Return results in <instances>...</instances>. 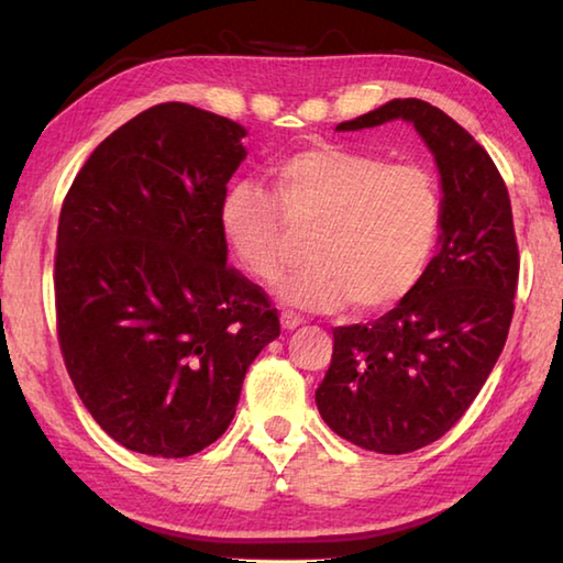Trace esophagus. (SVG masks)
I'll list each match as a JSON object with an SVG mask.
<instances>
[{
	"instance_id": "esophagus-1",
	"label": "esophagus",
	"mask_w": 563,
	"mask_h": 563,
	"mask_svg": "<svg viewBox=\"0 0 563 563\" xmlns=\"http://www.w3.org/2000/svg\"><path fill=\"white\" fill-rule=\"evenodd\" d=\"M280 325L285 330H295V328L302 325V318L298 316V312H292V310H283L280 312Z\"/></svg>"
}]
</instances>
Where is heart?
I'll return each instance as SVG.
<instances>
[{
    "label": "heart",
    "instance_id": "heart-1",
    "mask_svg": "<svg viewBox=\"0 0 563 563\" xmlns=\"http://www.w3.org/2000/svg\"><path fill=\"white\" fill-rule=\"evenodd\" d=\"M442 221V186L430 168L332 144L275 164L268 190L231 186L218 206L223 241L261 283H275L290 263V228L312 231V263L280 285V298L305 310L350 300L362 312L393 308L424 275Z\"/></svg>",
    "mask_w": 563,
    "mask_h": 563
}]
</instances>
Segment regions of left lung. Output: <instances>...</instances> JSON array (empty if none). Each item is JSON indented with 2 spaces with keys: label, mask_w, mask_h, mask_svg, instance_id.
I'll return each mask as SVG.
<instances>
[{
  "label": "left lung",
  "mask_w": 563,
  "mask_h": 563,
  "mask_svg": "<svg viewBox=\"0 0 563 563\" xmlns=\"http://www.w3.org/2000/svg\"><path fill=\"white\" fill-rule=\"evenodd\" d=\"M393 119L415 123L440 166L442 245L397 308L367 325L332 330L335 345L316 402L342 440L407 454L450 432L497 365L514 316L519 245L494 161L432 103L387 101L338 131Z\"/></svg>",
  "instance_id": "8db88e82"
}]
</instances>
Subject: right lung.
Returning a JSON list of instances; mask_svg holds the SVG:
<instances>
[{"mask_svg": "<svg viewBox=\"0 0 563 563\" xmlns=\"http://www.w3.org/2000/svg\"><path fill=\"white\" fill-rule=\"evenodd\" d=\"M243 136L218 113L158 103L93 148L62 203L56 338L84 407L126 450L170 460L213 444L280 335L218 225Z\"/></svg>", "mask_w": 563, "mask_h": 563, "instance_id": "right-lung-1", "label": "right lung"}]
</instances>
